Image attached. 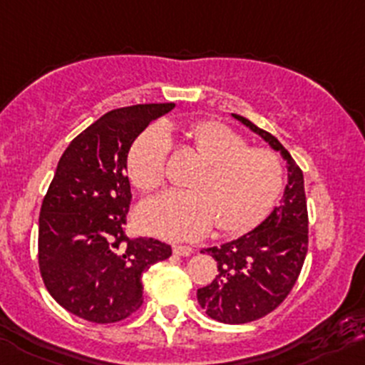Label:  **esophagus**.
I'll return each instance as SVG.
<instances>
[{"mask_svg":"<svg viewBox=\"0 0 365 365\" xmlns=\"http://www.w3.org/2000/svg\"><path fill=\"white\" fill-rule=\"evenodd\" d=\"M192 252V248L185 247V245H175V247H173V254L180 255V257H187V255H190Z\"/></svg>","mask_w":365,"mask_h":365,"instance_id":"34e87169","label":"esophagus"}]
</instances>
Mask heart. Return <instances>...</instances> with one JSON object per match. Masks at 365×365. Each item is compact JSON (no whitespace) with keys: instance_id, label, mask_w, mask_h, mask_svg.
Listing matches in <instances>:
<instances>
[{"instance_id":"1","label":"heart","mask_w":365,"mask_h":365,"mask_svg":"<svg viewBox=\"0 0 365 365\" xmlns=\"http://www.w3.org/2000/svg\"><path fill=\"white\" fill-rule=\"evenodd\" d=\"M190 151L202 162L190 178L192 190H169L148 200L138 220L163 240H196L214 223L237 234L259 223L284 185L282 162L272 149L248 148L245 136L221 122H202L187 131ZM173 140L165 125H149L133 144L128 175L136 189L151 192L165 182Z\"/></svg>"}]
</instances>
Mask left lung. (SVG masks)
<instances>
[{
  "label": "left lung",
  "mask_w": 365,
  "mask_h": 365,
  "mask_svg": "<svg viewBox=\"0 0 365 365\" xmlns=\"http://www.w3.org/2000/svg\"><path fill=\"white\" fill-rule=\"evenodd\" d=\"M234 118L264 138L288 163L281 205L245 236L207 248V254L217 261V275L198 290L200 306L214 321L245 324L274 312L297 282L308 252V207L304 176L290 153L248 118Z\"/></svg>",
  "instance_id": "8db88e82"
}]
</instances>
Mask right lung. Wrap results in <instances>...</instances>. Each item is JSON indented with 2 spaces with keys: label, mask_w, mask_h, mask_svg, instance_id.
I'll return each instance as SVG.
<instances>
[{
  "label": "right lung",
  "mask_w": 365,
  "mask_h": 365,
  "mask_svg": "<svg viewBox=\"0 0 365 365\" xmlns=\"http://www.w3.org/2000/svg\"><path fill=\"white\" fill-rule=\"evenodd\" d=\"M175 104H136L102 115L75 136L41 205L37 257L46 290L95 324L128 319L144 302L142 274L171 245L125 234L131 187L128 153L149 122Z\"/></svg>",
  "instance_id": "1"
}]
</instances>
